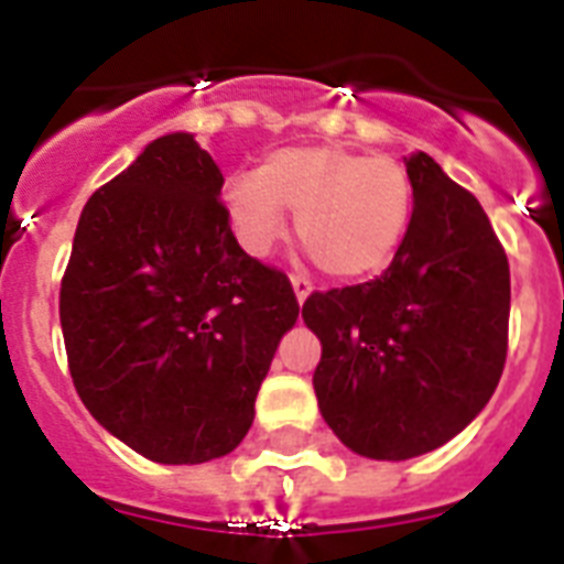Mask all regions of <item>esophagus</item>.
Here are the masks:
<instances>
[{
	"label": "esophagus",
	"instance_id": "1",
	"mask_svg": "<svg viewBox=\"0 0 564 564\" xmlns=\"http://www.w3.org/2000/svg\"><path fill=\"white\" fill-rule=\"evenodd\" d=\"M291 288H294L296 294V303L303 305L305 300H308V294H312V282L305 276H291Z\"/></svg>",
	"mask_w": 564,
	"mask_h": 564
}]
</instances>
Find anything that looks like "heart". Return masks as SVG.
Returning <instances> with one entry per match:
<instances>
[{
	"label": "heart",
	"mask_w": 564,
	"mask_h": 564,
	"mask_svg": "<svg viewBox=\"0 0 564 564\" xmlns=\"http://www.w3.org/2000/svg\"><path fill=\"white\" fill-rule=\"evenodd\" d=\"M412 178L400 161L338 143L282 147L259 173H232L223 208L238 243L261 259L285 238V212L296 238L332 279H365L394 259L412 223Z\"/></svg>",
	"instance_id": "heart-1"
}]
</instances>
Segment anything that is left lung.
<instances>
[{"label": "left lung", "instance_id": "obj_1", "mask_svg": "<svg viewBox=\"0 0 564 564\" xmlns=\"http://www.w3.org/2000/svg\"><path fill=\"white\" fill-rule=\"evenodd\" d=\"M412 223L382 276L312 294L314 394L341 444L403 462L459 435L495 394L509 338V261L477 196L426 152L405 159Z\"/></svg>", "mask_w": 564, "mask_h": 564}]
</instances>
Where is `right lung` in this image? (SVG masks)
<instances>
[{
	"mask_svg": "<svg viewBox=\"0 0 564 564\" xmlns=\"http://www.w3.org/2000/svg\"><path fill=\"white\" fill-rule=\"evenodd\" d=\"M220 187L194 134L155 138L87 199L61 279L82 403L161 465H203L241 444L300 317L285 273L241 250Z\"/></svg>",
	"mask_w": 564,
	"mask_h": 564,
	"instance_id": "1",
	"label": "right lung"
}]
</instances>
